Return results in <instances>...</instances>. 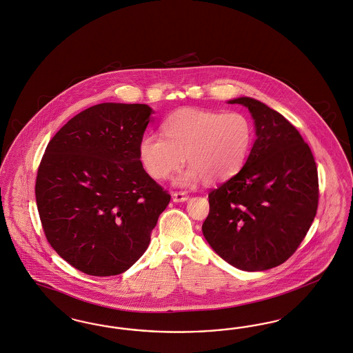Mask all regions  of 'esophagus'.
<instances>
[{
	"label": "esophagus",
	"mask_w": 353,
	"mask_h": 353,
	"mask_svg": "<svg viewBox=\"0 0 353 353\" xmlns=\"http://www.w3.org/2000/svg\"><path fill=\"white\" fill-rule=\"evenodd\" d=\"M188 198H189V196L185 192H176V193L172 194V199L176 203L177 202H185V201H188Z\"/></svg>",
	"instance_id": "1"
}]
</instances>
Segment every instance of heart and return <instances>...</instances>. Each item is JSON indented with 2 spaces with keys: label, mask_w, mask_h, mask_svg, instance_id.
Returning a JSON list of instances; mask_svg holds the SVG:
<instances>
[{
  "label": "heart",
  "mask_w": 353,
  "mask_h": 353,
  "mask_svg": "<svg viewBox=\"0 0 353 353\" xmlns=\"http://www.w3.org/2000/svg\"><path fill=\"white\" fill-rule=\"evenodd\" d=\"M163 132L165 138H141V164L152 179L165 180L181 167L185 156L190 167L176 179L180 186L199 179L208 183L230 179L245 163L254 141V127L244 114L194 108L172 114L163 123Z\"/></svg>",
  "instance_id": "obj_1"
}]
</instances>
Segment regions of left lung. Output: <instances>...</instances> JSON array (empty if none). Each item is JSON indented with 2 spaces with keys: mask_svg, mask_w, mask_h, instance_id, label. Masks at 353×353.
I'll return each mask as SVG.
<instances>
[{
  "mask_svg": "<svg viewBox=\"0 0 353 353\" xmlns=\"http://www.w3.org/2000/svg\"><path fill=\"white\" fill-rule=\"evenodd\" d=\"M248 109L256 141L244 167L209 194L202 225L212 250L235 268H274L296 252L318 209V170L310 147L281 114L239 97Z\"/></svg>",
  "mask_w": 353,
  "mask_h": 353,
  "instance_id": "1",
  "label": "left lung"
}]
</instances>
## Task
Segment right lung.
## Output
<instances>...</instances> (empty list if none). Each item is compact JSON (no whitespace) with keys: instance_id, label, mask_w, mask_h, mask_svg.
Masks as SVG:
<instances>
[{"instance_id":"obj_1","label":"right lung","mask_w":353,"mask_h":353,"mask_svg":"<svg viewBox=\"0 0 353 353\" xmlns=\"http://www.w3.org/2000/svg\"><path fill=\"white\" fill-rule=\"evenodd\" d=\"M152 113L144 103H99L73 117L46 148L35 183L43 230L57 254L86 274L132 267L170 203L139 157Z\"/></svg>"}]
</instances>
